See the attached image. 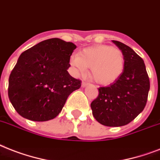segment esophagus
Returning <instances> with one entry per match:
<instances>
[{
	"label": "esophagus",
	"instance_id": "34e87169",
	"mask_svg": "<svg viewBox=\"0 0 160 160\" xmlns=\"http://www.w3.org/2000/svg\"><path fill=\"white\" fill-rule=\"evenodd\" d=\"M88 82H82V87H86V86H88Z\"/></svg>",
	"mask_w": 160,
	"mask_h": 160
}]
</instances>
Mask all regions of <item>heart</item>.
Segmentation results:
<instances>
[{"label":"heart","instance_id":"b5f03b06","mask_svg":"<svg viewBox=\"0 0 160 160\" xmlns=\"http://www.w3.org/2000/svg\"><path fill=\"white\" fill-rule=\"evenodd\" d=\"M70 64L82 75L90 68V76L97 83L108 86L120 78L125 68L123 53L117 47L100 44L86 48L72 56Z\"/></svg>","mask_w":160,"mask_h":160}]
</instances>
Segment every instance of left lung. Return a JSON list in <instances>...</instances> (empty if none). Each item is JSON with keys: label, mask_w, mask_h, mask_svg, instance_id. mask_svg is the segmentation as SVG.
<instances>
[{"label": "left lung", "mask_w": 160, "mask_h": 160, "mask_svg": "<svg viewBox=\"0 0 160 160\" xmlns=\"http://www.w3.org/2000/svg\"><path fill=\"white\" fill-rule=\"evenodd\" d=\"M125 58V68L120 78L108 87L98 88L92 102L95 119L108 127H120L133 121L145 107L150 88L143 60L128 46L112 41Z\"/></svg>", "instance_id": "8db88e82"}]
</instances>
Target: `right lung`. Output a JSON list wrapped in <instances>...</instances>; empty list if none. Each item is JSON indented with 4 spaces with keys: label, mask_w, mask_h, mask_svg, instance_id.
I'll return each instance as SVG.
<instances>
[{
    "label": "right lung",
    "mask_w": 160,
    "mask_h": 160,
    "mask_svg": "<svg viewBox=\"0 0 160 160\" xmlns=\"http://www.w3.org/2000/svg\"><path fill=\"white\" fill-rule=\"evenodd\" d=\"M76 45L59 38L42 41L21 54L9 77L8 96L18 113L37 122L56 118L82 82L67 71Z\"/></svg>",
    "instance_id": "right-lung-1"
}]
</instances>
